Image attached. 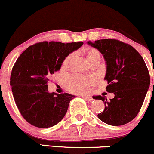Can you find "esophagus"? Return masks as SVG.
<instances>
[{"instance_id": "34e87169", "label": "esophagus", "mask_w": 154, "mask_h": 154, "mask_svg": "<svg viewBox=\"0 0 154 154\" xmlns=\"http://www.w3.org/2000/svg\"><path fill=\"white\" fill-rule=\"evenodd\" d=\"M83 99L86 101H88V102L93 100V99H92L91 97H83Z\"/></svg>"}]
</instances>
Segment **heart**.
<instances>
[{
  "instance_id": "b5f03b06",
  "label": "heart",
  "mask_w": 154,
  "mask_h": 154,
  "mask_svg": "<svg viewBox=\"0 0 154 154\" xmlns=\"http://www.w3.org/2000/svg\"><path fill=\"white\" fill-rule=\"evenodd\" d=\"M85 54L86 60L88 63L93 60H100V53L95 48H88L84 50ZM71 57V54L66 56L62 63V68H66L68 66L69 62ZM93 79L91 77L79 76V75H73L69 77L66 81V87L69 90L75 93H82L88 90V88L93 83Z\"/></svg>"
}]
</instances>
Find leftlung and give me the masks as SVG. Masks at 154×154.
Wrapping results in <instances>:
<instances>
[{
	"label": "left lung",
	"mask_w": 154,
	"mask_h": 154,
	"mask_svg": "<svg viewBox=\"0 0 154 154\" xmlns=\"http://www.w3.org/2000/svg\"><path fill=\"white\" fill-rule=\"evenodd\" d=\"M88 44L97 49L106 61L104 80L109 85L106 89L114 94L107 100L96 96L105 108L97 116L110 125H125L132 121L140 112L150 85L149 70L141 54L129 44L116 39H102Z\"/></svg>",
	"instance_id": "obj_1"
}]
</instances>
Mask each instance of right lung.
Masks as SVG:
<instances>
[{
  "label": "right lung",
  "mask_w": 154,
  "mask_h": 154,
  "mask_svg": "<svg viewBox=\"0 0 154 154\" xmlns=\"http://www.w3.org/2000/svg\"><path fill=\"white\" fill-rule=\"evenodd\" d=\"M83 42L44 41L26 48L17 60L10 76L14 102L23 118L35 127L48 128L62 121L75 97L69 93H50L49 78L63 60Z\"/></svg>",
  "instance_id": "right-lung-1"
}]
</instances>
